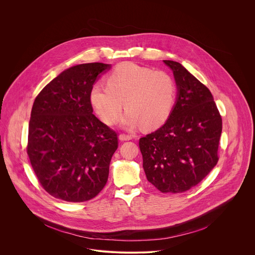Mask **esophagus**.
<instances>
[{
    "mask_svg": "<svg viewBox=\"0 0 255 255\" xmlns=\"http://www.w3.org/2000/svg\"><path fill=\"white\" fill-rule=\"evenodd\" d=\"M119 138H120V140H122V141H125V140H130V139H132V138H133V136H132L131 134L121 133V134L119 135Z\"/></svg>",
    "mask_w": 255,
    "mask_h": 255,
    "instance_id": "esophagus-1",
    "label": "esophagus"
}]
</instances>
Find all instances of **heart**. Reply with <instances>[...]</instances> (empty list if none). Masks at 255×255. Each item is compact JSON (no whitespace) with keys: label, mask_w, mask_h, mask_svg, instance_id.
I'll use <instances>...</instances> for the list:
<instances>
[{"label":"heart","mask_w":255,"mask_h":255,"mask_svg":"<svg viewBox=\"0 0 255 255\" xmlns=\"http://www.w3.org/2000/svg\"><path fill=\"white\" fill-rule=\"evenodd\" d=\"M176 93L175 80L169 73L123 63L109 73L107 85L93 84L90 102L107 125L117 122L125 103L128 111L122 119V126L132 128L142 125L151 129L168 120L175 105Z\"/></svg>","instance_id":"obj_1"}]
</instances>
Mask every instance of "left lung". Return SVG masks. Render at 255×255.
Segmentation results:
<instances>
[{"label": "left lung", "instance_id": "obj_1", "mask_svg": "<svg viewBox=\"0 0 255 255\" xmlns=\"http://www.w3.org/2000/svg\"><path fill=\"white\" fill-rule=\"evenodd\" d=\"M178 95L166 123L139 139L148 182L164 193H180L201 182L218 162L222 118L210 90L178 62Z\"/></svg>", "mask_w": 255, "mask_h": 255}]
</instances>
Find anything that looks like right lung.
I'll return each mask as SVG.
<instances>
[{"label": "right lung", "mask_w": 255, "mask_h": 255, "mask_svg": "<svg viewBox=\"0 0 255 255\" xmlns=\"http://www.w3.org/2000/svg\"><path fill=\"white\" fill-rule=\"evenodd\" d=\"M111 65L89 63L60 73L37 95L27 154L42 187L52 196L84 202L105 186L116 131L92 113L90 90Z\"/></svg>", "instance_id": "add662e5"}]
</instances>
